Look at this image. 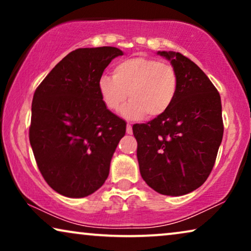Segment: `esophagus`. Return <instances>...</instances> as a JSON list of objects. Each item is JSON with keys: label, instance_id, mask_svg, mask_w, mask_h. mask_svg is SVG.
Returning a JSON list of instances; mask_svg holds the SVG:
<instances>
[{"label": "esophagus", "instance_id": "obj_1", "mask_svg": "<svg viewBox=\"0 0 251 251\" xmlns=\"http://www.w3.org/2000/svg\"><path fill=\"white\" fill-rule=\"evenodd\" d=\"M126 133H128V135H131L132 133V126L130 125V123L126 125Z\"/></svg>", "mask_w": 251, "mask_h": 251}]
</instances>
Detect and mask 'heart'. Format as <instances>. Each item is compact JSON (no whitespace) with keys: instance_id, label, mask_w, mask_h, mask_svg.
<instances>
[{"instance_id":"1","label":"heart","mask_w":251,"mask_h":251,"mask_svg":"<svg viewBox=\"0 0 251 251\" xmlns=\"http://www.w3.org/2000/svg\"><path fill=\"white\" fill-rule=\"evenodd\" d=\"M179 88L178 74L170 64L145 57H135L119 63L113 77L101 75L97 81L99 97L105 107L119 112L126 119L137 120L147 114L156 118L174 104Z\"/></svg>"}]
</instances>
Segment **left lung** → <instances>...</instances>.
Masks as SVG:
<instances>
[{"label":"left lung","mask_w":251,"mask_h":251,"mask_svg":"<svg viewBox=\"0 0 251 251\" xmlns=\"http://www.w3.org/2000/svg\"><path fill=\"white\" fill-rule=\"evenodd\" d=\"M170 60L179 80L171 107L152 121L133 125L143 179L157 193L179 197L197 190L214 168L224 132L222 101L203 71L174 51Z\"/></svg>","instance_id":"obj_1"}]
</instances>
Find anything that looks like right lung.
Returning <instances> with one entry per match:
<instances>
[{"instance_id":"right-lung-1","label":"right lung","mask_w":251,"mask_h":251,"mask_svg":"<svg viewBox=\"0 0 251 251\" xmlns=\"http://www.w3.org/2000/svg\"><path fill=\"white\" fill-rule=\"evenodd\" d=\"M114 47L81 48L63 58L36 88L29 143L48 185L68 198L88 197L102 186L126 122L105 107L97 81Z\"/></svg>"}]
</instances>
